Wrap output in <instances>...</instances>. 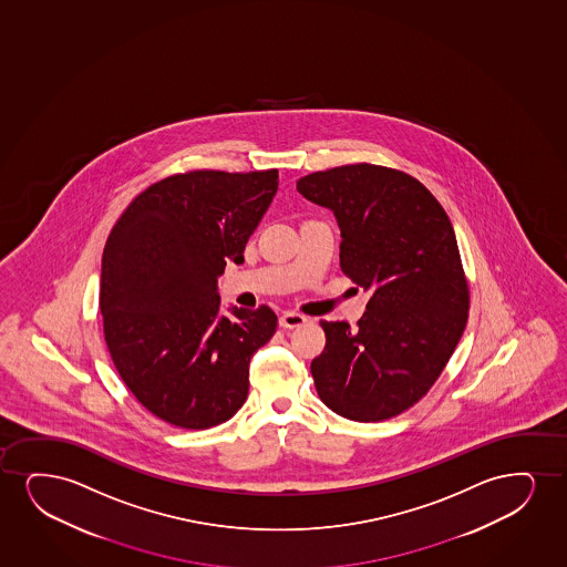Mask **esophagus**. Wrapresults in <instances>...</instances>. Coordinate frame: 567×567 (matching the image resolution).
<instances>
[{"instance_id": "obj_1", "label": "esophagus", "mask_w": 567, "mask_h": 567, "mask_svg": "<svg viewBox=\"0 0 567 567\" xmlns=\"http://www.w3.org/2000/svg\"><path fill=\"white\" fill-rule=\"evenodd\" d=\"M307 322V318L302 315H297V312H284L280 316V326L281 328H289V330H293V328H299L302 323Z\"/></svg>"}]
</instances>
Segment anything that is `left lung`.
<instances>
[{
	"label": "left lung",
	"instance_id": "obj_1",
	"mask_svg": "<svg viewBox=\"0 0 567 567\" xmlns=\"http://www.w3.org/2000/svg\"><path fill=\"white\" fill-rule=\"evenodd\" d=\"M341 231V270L372 295L364 318L326 322L316 391L339 416L381 422L430 391L466 330L467 284L445 208L409 174L349 165L297 182Z\"/></svg>",
	"mask_w": 567,
	"mask_h": 567
}]
</instances>
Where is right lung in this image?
Masks as SVG:
<instances>
[{
	"label": "right lung",
	"mask_w": 567,
	"mask_h": 567,
	"mask_svg": "<svg viewBox=\"0 0 567 567\" xmlns=\"http://www.w3.org/2000/svg\"><path fill=\"white\" fill-rule=\"evenodd\" d=\"M278 192V171H195L161 179L122 213L101 258L109 352L137 401L184 430L241 409L252 354L278 323L272 309L229 307L218 278Z\"/></svg>",
	"instance_id": "obj_1"
}]
</instances>
